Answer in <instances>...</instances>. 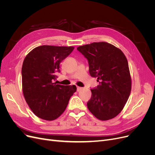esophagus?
I'll return each instance as SVG.
<instances>
[{"label":"esophagus","instance_id":"34e87169","mask_svg":"<svg viewBox=\"0 0 155 155\" xmlns=\"http://www.w3.org/2000/svg\"><path fill=\"white\" fill-rule=\"evenodd\" d=\"M82 89V87H77V91L78 92H79V91H80Z\"/></svg>","mask_w":155,"mask_h":155}]
</instances>
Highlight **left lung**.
Returning <instances> with one entry per match:
<instances>
[{"label": "left lung", "instance_id": "8db88e82", "mask_svg": "<svg viewBox=\"0 0 155 155\" xmlns=\"http://www.w3.org/2000/svg\"><path fill=\"white\" fill-rule=\"evenodd\" d=\"M77 50L87 58L89 73L99 85L91 89L87 107L96 118L108 120L122 110L131 91L127 60L122 51L106 42L80 46Z\"/></svg>", "mask_w": 155, "mask_h": 155}]
</instances>
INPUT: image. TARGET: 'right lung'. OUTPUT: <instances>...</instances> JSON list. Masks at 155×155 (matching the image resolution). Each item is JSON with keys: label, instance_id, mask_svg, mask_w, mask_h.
I'll list each match as a JSON object with an SVG mask.
<instances>
[{"label": "right lung", "instance_id": "1", "mask_svg": "<svg viewBox=\"0 0 155 155\" xmlns=\"http://www.w3.org/2000/svg\"><path fill=\"white\" fill-rule=\"evenodd\" d=\"M73 46L43 45L33 49L23 61L22 92L32 112L48 121L57 119L68 105L76 91L75 85H61L55 83L60 72L59 64L70 54Z\"/></svg>", "mask_w": 155, "mask_h": 155}]
</instances>
